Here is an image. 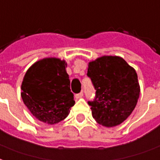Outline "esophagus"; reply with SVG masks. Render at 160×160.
Segmentation results:
<instances>
[{
	"label": "esophagus",
	"instance_id": "obj_1",
	"mask_svg": "<svg viewBox=\"0 0 160 160\" xmlns=\"http://www.w3.org/2000/svg\"><path fill=\"white\" fill-rule=\"evenodd\" d=\"M83 95H84V93L81 92H80V93H78V94H75V96H74V97H75V98H80L83 97Z\"/></svg>",
	"mask_w": 160,
	"mask_h": 160
}]
</instances>
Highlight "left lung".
<instances>
[{
    "instance_id": "1",
    "label": "left lung",
    "mask_w": 160,
    "mask_h": 160,
    "mask_svg": "<svg viewBox=\"0 0 160 160\" xmlns=\"http://www.w3.org/2000/svg\"><path fill=\"white\" fill-rule=\"evenodd\" d=\"M86 74L96 90L94 99L88 101L96 121L107 127L125 121L140 94L134 68L122 58L103 56L90 62Z\"/></svg>"
}]
</instances>
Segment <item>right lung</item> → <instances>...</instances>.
<instances>
[{
  "label": "right lung",
  "mask_w": 160,
  "mask_h": 160,
  "mask_svg": "<svg viewBox=\"0 0 160 160\" xmlns=\"http://www.w3.org/2000/svg\"><path fill=\"white\" fill-rule=\"evenodd\" d=\"M67 63L58 58H45L33 64L22 83V99L36 119L53 125L68 116L74 105Z\"/></svg>",
  "instance_id": "right-lung-1"
}]
</instances>
